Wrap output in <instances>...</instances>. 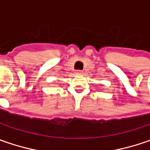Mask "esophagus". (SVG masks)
Returning <instances> with one entry per match:
<instances>
[{
	"instance_id": "34e87169",
	"label": "esophagus",
	"mask_w": 150,
	"mask_h": 150,
	"mask_svg": "<svg viewBox=\"0 0 150 150\" xmlns=\"http://www.w3.org/2000/svg\"><path fill=\"white\" fill-rule=\"evenodd\" d=\"M76 74H78V75L83 74V71H82V70H77V71H76Z\"/></svg>"
}]
</instances>
